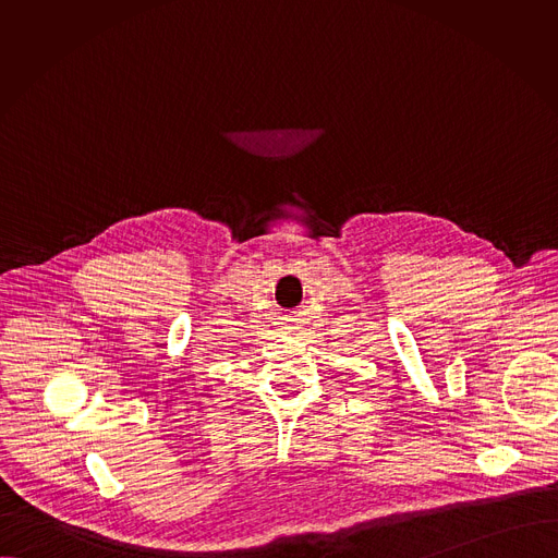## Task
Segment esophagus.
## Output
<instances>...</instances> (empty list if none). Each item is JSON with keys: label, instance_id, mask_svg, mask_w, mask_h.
<instances>
[{"label": "esophagus", "instance_id": "1", "mask_svg": "<svg viewBox=\"0 0 558 558\" xmlns=\"http://www.w3.org/2000/svg\"><path fill=\"white\" fill-rule=\"evenodd\" d=\"M290 328H292V326H290Z\"/></svg>", "mask_w": 558, "mask_h": 558}]
</instances>
